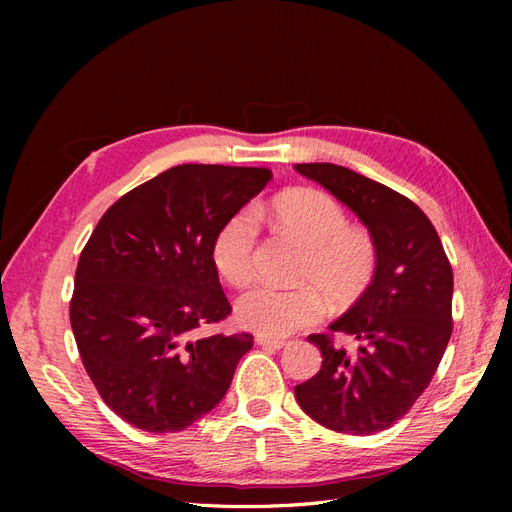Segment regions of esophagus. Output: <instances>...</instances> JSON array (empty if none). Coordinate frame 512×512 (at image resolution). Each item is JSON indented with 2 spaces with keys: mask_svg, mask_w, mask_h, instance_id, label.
Returning <instances> with one entry per match:
<instances>
[{
  "mask_svg": "<svg viewBox=\"0 0 512 512\" xmlns=\"http://www.w3.org/2000/svg\"><path fill=\"white\" fill-rule=\"evenodd\" d=\"M256 344L262 346V348H273V350H280V348H286V346H288L286 339L265 337V335H256Z\"/></svg>",
  "mask_w": 512,
  "mask_h": 512,
  "instance_id": "1",
  "label": "esophagus"
}]
</instances>
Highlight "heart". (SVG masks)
<instances>
[{
    "mask_svg": "<svg viewBox=\"0 0 512 512\" xmlns=\"http://www.w3.org/2000/svg\"><path fill=\"white\" fill-rule=\"evenodd\" d=\"M273 215L277 224L307 247L303 282L314 284L337 307L361 297L376 273V241L367 230L348 226L335 198L309 188L292 190L275 200ZM258 235L260 222L252 207L232 213L215 232L211 258L228 284L245 286L252 280ZM317 291L312 286L292 290L256 286L237 299L235 314L245 329L282 337L322 318L324 301Z\"/></svg>",
    "mask_w": 512,
    "mask_h": 512,
    "instance_id": "1",
    "label": "heart"
}]
</instances>
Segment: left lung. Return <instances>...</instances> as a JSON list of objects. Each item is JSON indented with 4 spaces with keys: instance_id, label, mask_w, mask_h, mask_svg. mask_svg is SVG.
Returning <instances> with one entry per match:
<instances>
[{
    "instance_id": "obj_1",
    "label": "left lung",
    "mask_w": 512,
    "mask_h": 512,
    "mask_svg": "<svg viewBox=\"0 0 512 512\" xmlns=\"http://www.w3.org/2000/svg\"><path fill=\"white\" fill-rule=\"evenodd\" d=\"M346 205L376 241L369 286L329 324L356 350L329 335H309L322 367L294 386L307 416L339 433L371 436L391 427L427 389L453 331V269L427 215L410 198L329 162L294 164Z\"/></svg>"
}]
</instances>
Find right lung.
<instances>
[{
    "instance_id": "right-lung-1",
    "label": "right lung",
    "mask_w": 512,
    "mask_h": 512,
    "mask_svg": "<svg viewBox=\"0 0 512 512\" xmlns=\"http://www.w3.org/2000/svg\"><path fill=\"white\" fill-rule=\"evenodd\" d=\"M273 179L269 168L181 164L108 209L81 252L70 324L104 404L170 433L224 399L250 333L198 337L230 314L211 243Z\"/></svg>"
}]
</instances>
